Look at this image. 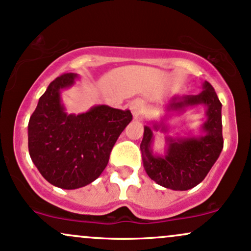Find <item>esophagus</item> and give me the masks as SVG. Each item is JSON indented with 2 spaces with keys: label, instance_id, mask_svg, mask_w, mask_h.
I'll return each instance as SVG.
<instances>
[{
  "label": "esophagus",
  "instance_id": "34e87169",
  "mask_svg": "<svg viewBox=\"0 0 251 251\" xmlns=\"http://www.w3.org/2000/svg\"><path fill=\"white\" fill-rule=\"evenodd\" d=\"M144 108H145V105H144L143 100H133V101L129 102V109H131L132 114L135 118L143 113Z\"/></svg>",
  "mask_w": 251,
  "mask_h": 251
}]
</instances>
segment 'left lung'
<instances>
[{
    "label": "left lung",
    "mask_w": 251,
    "mask_h": 251,
    "mask_svg": "<svg viewBox=\"0 0 251 251\" xmlns=\"http://www.w3.org/2000/svg\"><path fill=\"white\" fill-rule=\"evenodd\" d=\"M203 91L195 96H174L166 102V114L159 123L144 126L140 144L143 165L152 180L166 189L185 191L201 183L220 157L223 149L222 135V103L214 87L208 81L201 85ZM197 105H204L206 122L198 136L171 137L165 122L170 114L181 113ZM153 130L166 133V151L163 155L153 152Z\"/></svg>",
    "instance_id": "obj_1"
}]
</instances>
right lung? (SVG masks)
I'll use <instances>...</instances> for the list:
<instances>
[{"mask_svg": "<svg viewBox=\"0 0 251 251\" xmlns=\"http://www.w3.org/2000/svg\"><path fill=\"white\" fill-rule=\"evenodd\" d=\"M79 75L65 73L51 81L28 124V149L34 165L51 185L74 190L88 185L107 166L109 153L126 126L129 109L97 105L68 114L61 92Z\"/></svg>", "mask_w": 251, "mask_h": 251, "instance_id": "obj_1", "label": "right lung"}]
</instances>
